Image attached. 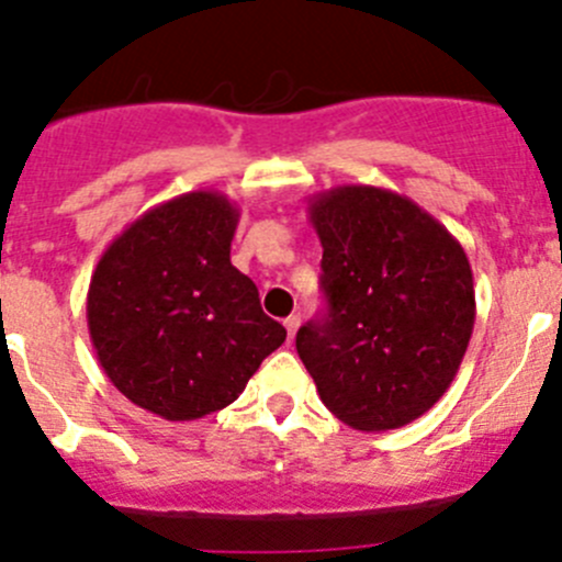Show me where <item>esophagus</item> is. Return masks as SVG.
Here are the masks:
<instances>
[{
	"label": "esophagus",
	"instance_id": "34e87169",
	"mask_svg": "<svg viewBox=\"0 0 562 562\" xmlns=\"http://www.w3.org/2000/svg\"><path fill=\"white\" fill-rule=\"evenodd\" d=\"M282 324H285V329H288V340H293V335H296V329H299V316H288Z\"/></svg>",
	"mask_w": 562,
	"mask_h": 562
}]
</instances>
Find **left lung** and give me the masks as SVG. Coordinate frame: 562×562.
<instances>
[{
  "label": "left lung",
  "instance_id": "1",
  "mask_svg": "<svg viewBox=\"0 0 562 562\" xmlns=\"http://www.w3.org/2000/svg\"><path fill=\"white\" fill-rule=\"evenodd\" d=\"M327 316L296 352L327 411L363 432L405 427L447 393L476 318L460 240L402 193L338 186L307 199Z\"/></svg>",
  "mask_w": 562,
  "mask_h": 562
}]
</instances>
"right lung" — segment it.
Here are the masks:
<instances>
[{
  "mask_svg": "<svg viewBox=\"0 0 562 562\" xmlns=\"http://www.w3.org/2000/svg\"><path fill=\"white\" fill-rule=\"evenodd\" d=\"M238 218L224 193H182L115 235L93 269L86 311L99 366L166 422L233 405L285 340L255 282L229 263Z\"/></svg>",
  "mask_w": 562,
  "mask_h": 562,
  "instance_id": "obj_1",
  "label": "right lung"
}]
</instances>
